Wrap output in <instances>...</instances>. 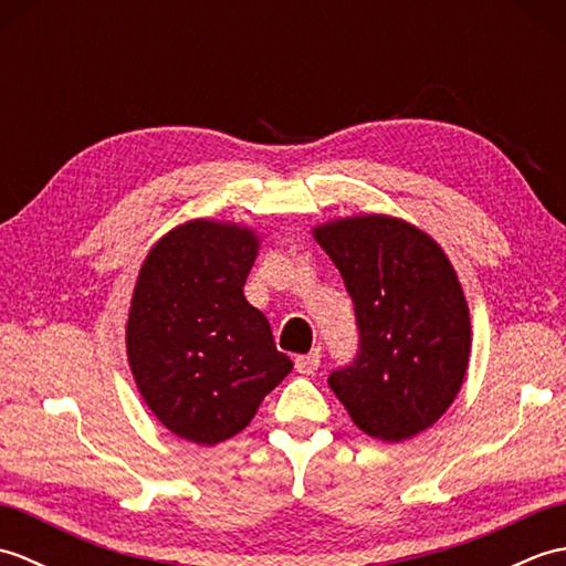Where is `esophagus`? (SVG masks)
I'll list each match as a JSON object with an SVG mask.
<instances>
[{"label": "esophagus", "mask_w": 566, "mask_h": 566, "mask_svg": "<svg viewBox=\"0 0 566 566\" xmlns=\"http://www.w3.org/2000/svg\"><path fill=\"white\" fill-rule=\"evenodd\" d=\"M298 375H314V371L321 367V355L318 353H308V355H298L294 359Z\"/></svg>", "instance_id": "1"}]
</instances>
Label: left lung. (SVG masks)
Returning <instances> with one entry per match:
<instances>
[{"label": "left lung", "mask_w": 566, "mask_h": 566, "mask_svg": "<svg viewBox=\"0 0 566 566\" xmlns=\"http://www.w3.org/2000/svg\"><path fill=\"white\" fill-rule=\"evenodd\" d=\"M353 296L359 350L328 377L353 423L401 442L438 423L462 389L472 323L452 262L428 233L387 213L314 228Z\"/></svg>", "instance_id": "8db88e82"}]
</instances>
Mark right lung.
I'll list each match as a JSON object with an SVG mask.
<instances>
[{"instance_id": "add662e5", "label": "right lung", "mask_w": 566, "mask_h": 566, "mask_svg": "<svg viewBox=\"0 0 566 566\" xmlns=\"http://www.w3.org/2000/svg\"><path fill=\"white\" fill-rule=\"evenodd\" d=\"M260 235L243 223L191 219L140 264L126 323L136 387L177 438L219 444L243 430L292 371L243 286Z\"/></svg>"}]
</instances>
